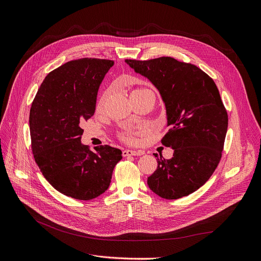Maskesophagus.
<instances>
[{
	"label": "esophagus",
	"mask_w": 261,
	"mask_h": 261,
	"mask_svg": "<svg viewBox=\"0 0 261 261\" xmlns=\"http://www.w3.org/2000/svg\"><path fill=\"white\" fill-rule=\"evenodd\" d=\"M144 152L143 151H133V150H124L123 151V156L127 157V156H139L143 155Z\"/></svg>",
	"instance_id": "34e87169"
}]
</instances>
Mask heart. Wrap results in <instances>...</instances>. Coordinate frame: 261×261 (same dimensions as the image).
<instances>
[{
	"label": "heart",
	"mask_w": 261,
	"mask_h": 261,
	"mask_svg": "<svg viewBox=\"0 0 261 261\" xmlns=\"http://www.w3.org/2000/svg\"><path fill=\"white\" fill-rule=\"evenodd\" d=\"M140 90H146V89H135L133 92H136V91H140ZM132 92V93H133ZM107 94H108V92H105L103 96L101 97V99H100V101H99V103H98V108L100 109V108H102L103 107V105H104V103H105V100H106V98H107ZM136 132H125L124 134H123V139L125 140V141H127V143H129V144H134V143H136Z\"/></svg>",
	"instance_id": "1"
}]
</instances>
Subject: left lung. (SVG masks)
<instances>
[{"mask_svg":"<svg viewBox=\"0 0 261 261\" xmlns=\"http://www.w3.org/2000/svg\"><path fill=\"white\" fill-rule=\"evenodd\" d=\"M125 61L157 87L171 127L161 144L174 149L173 157L154 154L158 167L148 178L150 189L168 200L193 194L216 171L224 150L228 114L215 81L172 57Z\"/></svg>","mask_w":261,"mask_h":261,"instance_id":"left-lung-1","label":"left lung"}]
</instances>
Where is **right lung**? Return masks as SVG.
Returning a JSON list of instances; mask_svg holds the SVG:
<instances>
[{
    "label": "right lung",
    "mask_w": 261,
    "mask_h": 261,
    "mask_svg": "<svg viewBox=\"0 0 261 261\" xmlns=\"http://www.w3.org/2000/svg\"><path fill=\"white\" fill-rule=\"evenodd\" d=\"M113 60L81 58L48 74L29 116L32 153L43 177L56 191L88 201L109 187L122 151L109 146L96 152L81 144L82 122L96 110L98 89Z\"/></svg>",
    "instance_id": "1"
}]
</instances>
